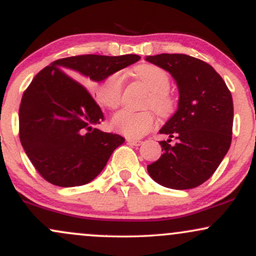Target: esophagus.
I'll return each mask as SVG.
<instances>
[{"instance_id":"obj_1","label":"esophagus","mask_w":256,"mask_h":256,"mask_svg":"<svg viewBox=\"0 0 256 256\" xmlns=\"http://www.w3.org/2000/svg\"><path fill=\"white\" fill-rule=\"evenodd\" d=\"M128 143L130 146H140V144H142V140H132V138H128Z\"/></svg>"}]
</instances>
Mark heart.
Returning a JSON list of instances; mask_svg holds the SVG:
<instances>
[{"instance_id":"heart-1","label":"heart","mask_w":256,"mask_h":256,"mask_svg":"<svg viewBox=\"0 0 256 256\" xmlns=\"http://www.w3.org/2000/svg\"><path fill=\"white\" fill-rule=\"evenodd\" d=\"M134 74L146 83L152 91L146 104L152 107L160 116H166L172 113L174 108V100L167 91L170 89V77L165 70L154 64H143L134 68ZM124 90V74L116 71L107 76L96 90L100 104L110 110H116L122 102ZM154 112L122 110L118 112L112 119V126L116 132L128 138H140L154 128Z\"/></svg>"}]
</instances>
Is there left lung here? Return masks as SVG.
Instances as JSON below:
<instances>
[{
  "label": "left lung",
  "instance_id": "obj_1",
  "mask_svg": "<svg viewBox=\"0 0 256 256\" xmlns=\"http://www.w3.org/2000/svg\"><path fill=\"white\" fill-rule=\"evenodd\" d=\"M146 61L171 73L179 90L178 110L161 128L164 154L148 165L162 186L192 189L218 168L230 148L234 102L225 82L210 64L185 54H158ZM172 138L178 140L171 145Z\"/></svg>",
  "mask_w": 256,
  "mask_h": 256
}]
</instances>
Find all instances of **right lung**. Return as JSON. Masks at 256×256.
Listing matches in <instances>:
<instances>
[{
    "mask_svg": "<svg viewBox=\"0 0 256 256\" xmlns=\"http://www.w3.org/2000/svg\"><path fill=\"white\" fill-rule=\"evenodd\" d=\"M122 56L79 55L60 58L32 79L19 108V137L32 165L49 183L84 185L104 168L112 152L125 142L116 134L98 130L104 116L84 83L102 82L110 73L137 62Z\"/></svg>",
    "mask_w": 256,
    "mask_h": 256,
    "instance_id": "add662e5",
    "label": "right lung"
}]
</instances>
